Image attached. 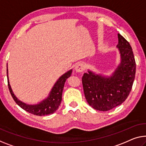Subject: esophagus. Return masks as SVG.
<instances>
[{
	"label": "esophagus",
	"instance_id": "34e87169",
	"mask_svg": "<svg viewBox=\"0 0 146 146\" xmlns=\"http://www.w3.org/2000/svg\"><path fill=\"white\" fill-rule=\"evenodd\" d=\"M75 70L76 72L77 73L82 72V71L84 70V66L83 64H82V63H79V64L76 65V66L75 67Z\"/></svg>",
	"mask_w": 146,
	"mask_h": 146
}]
</instances>
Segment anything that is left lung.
I'll return each mask as SVG.
<instances>
[{"label":"left lung","instance_id":"obj_1","mask_svg":"<svg viewBox=\"0 0 146 146\" xmlns=\"http://www.w3.org/2000/svg\"><path fill=\"white\" fill-rule=\"evenodd\" d=\"M117 48L120 63L110 75L88 69L82 78L84 96L95 110L107 111L120 106L131 91L136 73V62L129 42L118 33Z\"/></svg>","mask_w":146,"mask_h":146}]
</instances>
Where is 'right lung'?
<instances>
[{"label":"right lung","mask_w":146,"mask_h":146,"mask_svg":"<svg viewBox=\"0 0 146 146\" xmlns=\"http://www.w3.org/2000/svg\"><path fill=\"white\" fill-rule=\"evenodd\" d=\"M73 69H70L66 73L60 77L57 81L55 82L52 87L51 90L50 91L48 95L43 99L42 101L38 102L37 104H29L25 103L20 100H19L14 94L12 88L10 84L9 78H8V69L7 64V79H8V86L10 94L12 95L13 99L16 102V103L19 107L21 108L26 111L30 113L38 115V116H44L50 114L54 113L56 112L59 108L62 100V92L64 90L65 82L66 80L70 77L72 74Z\"/></svg>","instance_id":"obj_1"}]
</instances>
